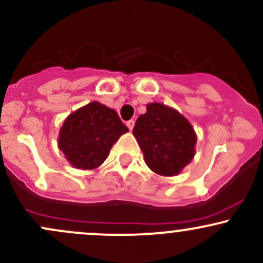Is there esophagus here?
<instances>
[{"instance_id": "34e87169", "label": "esophagus", "mask_w": 263, "mask_h": 263, "mask_svg": "<svg viewBox=\"0 0 263 263\" xmlns=\"http://www.w3.org/2000/svg\"><path fill=\"white\" fill-rule=\"evenodd\" d=\"M127 127H128V129L129 131H132V128H134V126H135V121L134 120H129V121H127Z\"/></svg>"}]
</instances>
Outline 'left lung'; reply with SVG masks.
<instances>
[{"instance_id": "8db88e82", "label": "left lung", "mask_w": 263, "mask_h": 263, "mask_svg": "<svg viewBox=\"0 0 263 263\" xmlns=\"http://www.w3.org/2000/svg\"><path fill=\"white\" fill-rule=\"evenodd\" d=\"M134 127L146 164L159 175H178L194 157V129L178 110L164 104L150 103Z\"/></svg>"}]
</instances>
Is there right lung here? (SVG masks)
I'll use <instances>...</instances> for the list:
<instances>
[{"label":"right lung","instance_id":"1","mask_svg":"<svg viewBox=\"0 0 263 263\" xmlns=\"http://www.w3.org/2000/svg\"><path fill=\"white\" fill-rule=\"evenodd\" d=\"M127 131L115 109L92 102L66 118L59 134V148L74 167L92 170L107 159L116 141Z\"/></svg>","mask_w":263,"mask_h":263}]
</instances>
